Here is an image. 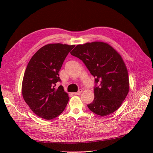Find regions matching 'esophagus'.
<instances>
[{
    "label": "esophagus",
    "instance_id": "esophagus-1",
    "mask_svg": "<svg viewBox=\"0 0 153 153\" xmlns=\"http://www.w3.org/2000/svg\"><path fill=\"white\" fill-rule=\"evenodd\" d=\"M82 89H80V90H79V91H78L77 92L74 93V95H81V94L82 93Z\"/></svg>",
    "mask_w": 153,
    "mask_h": 153
}]
</instances>
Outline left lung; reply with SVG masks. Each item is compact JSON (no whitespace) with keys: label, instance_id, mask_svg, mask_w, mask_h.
<instances>
[{"label":"left lung","instance_id":"left-lung-1","mask_svg":"<svg viewBox=\"0 0 153 153\" xmlns=\"http://www.w3.org/2000/svg\"><path fill=\"white\" fill-rule=\"evenodd\" d=\"M71 54L81 59L100 85L94 88V99L87 105L101 117L115 111L122 104L130 89L126 64L109 44L94 42L77 45Z\"/></svg>","mask_w":153,"mask_h":153}]
</instances>
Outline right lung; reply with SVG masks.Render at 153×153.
I'll return each instance as SVG.
<instances>
[{
    "label": "right lung",
    "instance_id": "add662e5",
    "mask_svg": "<svg viewBox=\"0 0 153 153\" xmlns=\"http://www.w3.org/2000/svg\"><path fill=\"white\" fill-rule=\"evenodd\" d=\"M75 45L48 44L39 49L30 60L22 85L24 100L39 117L50 120L65 109L69 97L60 81L59 72L68 53Z\"/></svg>",
    "mask_w": 153,
    "mask_h": 153
}]
</instances>
